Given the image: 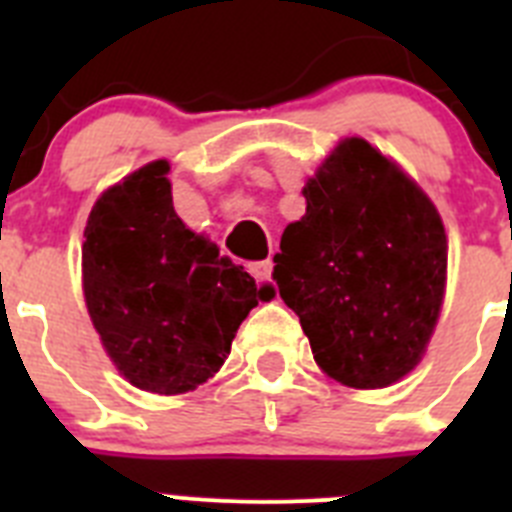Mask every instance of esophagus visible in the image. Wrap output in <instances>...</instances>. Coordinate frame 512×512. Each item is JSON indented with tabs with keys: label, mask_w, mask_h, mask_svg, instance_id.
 Wrapping results in <instances>:
<instances>
[{
	"label": "esophagus",
	"mask_w": 512,
	"mask_h": 512,
	"mask_svg": "<svg viewBox=\"0 0 512 512\" xmlns=\"http://www.w3.org/2000/svg\"><path fill=\"white\" fill-rule=\"evenodd\" d=\"M271 269H274V264H271L269 259L259 261V264H251V274L256 277V282H261V284L271 282Z\"/></svg>",
	"instance_id": "obj_1"
}]
</instances>
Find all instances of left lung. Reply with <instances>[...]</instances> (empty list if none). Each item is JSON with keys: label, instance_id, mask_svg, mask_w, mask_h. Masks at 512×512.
I'll list each match as a JSON object with an SVG mask.
<instances>
[{"label": "left lung", "instance_id": "8db88e82", "mask_svg": "<svg viewBox=\"0 0 512 512\" xmlns=\"http://www.w3.org/2000/svg\"><path fill=\"white\" fill-rule=\"evenodd\" d=\"M274 274L328 377L356 390L402 379L431 341L446 289L441 215L364 138L336 146L302 189Z\"/></svg>", "mask_w": 512, "mask_h": 512}]
</instances>
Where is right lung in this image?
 Returning a JSON list of instances; mask_svg holds the SVG:
<instances>
[{"label":"right lung","mask_w":512,"mask_h":512,"mask_svg":"<svg viewBox=\"0 0 512 512\" xmlns=\"http://www.w3.org/2000/svg\"><path fill=\"white\" fill-rule=\"evenodd\" d=\"M166 174L153 161L94 202L81 271L89 318L122 377L182 395L215 377L266 287L182 223Z\"/></svg>","instance_id":"add662e5"}]
</instances>
